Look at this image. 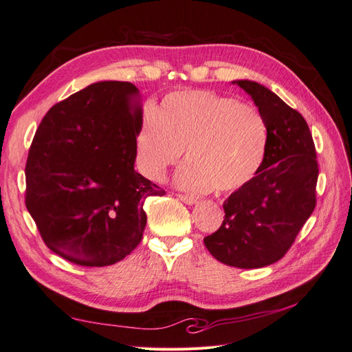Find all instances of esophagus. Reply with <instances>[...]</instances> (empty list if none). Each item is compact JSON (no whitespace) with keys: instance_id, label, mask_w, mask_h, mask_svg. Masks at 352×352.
<instances>
[{"instance_id":"obj_1","label":"esophagus","mask_w":352,"mask_h":352,"mask_svg":"<svg viewBox=\"0 0 352 352\" xmlns=\"http://www.w3.org/2000/svg\"><path fill=\"white\" fill-rule=\"evenodd\" d=\"M177 198H179L180 201H184L185 204H188V206H192V204H195V202H197V198H195V197L186 195V194H177Z\"/></svg>"}]
</instances>
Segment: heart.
I'll return each instance as SVG.
<instances>
[{
	"mask_svg": "<svg viewBox=\"0 0 352 352\" xmlns=\"http://www.w3.org/2000/svg\"><path fill=\"white\" fill-rule=\"evenodd\" d=\"M269 144L267 120L255 105L207 89L176 91L144 111L135 136L136 164L158 182L185 150L179 186L232 192L260 173Z\"/></svg>",
	"mask_w": 352,
	"mask_h": 352,
	"instance_id": "heart-1",
	"label": "heart"
}]
</instances>
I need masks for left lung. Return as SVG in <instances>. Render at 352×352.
I'll list each match as a JSON object with an SVG mask.
<instances>
[{
  "label": "left lung",
  "instance_id": "8db88e82",
  "mask_svg": "<svg viewBox=\"0 0 352 352\" xmlns=\"http://www.w3.org/2000/svg\"><path fill=\"white\" fill-rule=\"evenodd\" d=\"M264 114L270 131L265 162L251 184L225 202L221 226L204 238L210 254L238 269L279 261L316 207L318 163L304 117L252 80H235Z\"/></svg>",
  "mask_w": 352,
  "mask_h": 352
}]
</instances>
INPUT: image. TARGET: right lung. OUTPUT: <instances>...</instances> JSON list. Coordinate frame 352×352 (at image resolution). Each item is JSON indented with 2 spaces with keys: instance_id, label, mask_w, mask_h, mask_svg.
<instances>
[{
  "instance_id": "obj_1",
  "label": "right lung",
  "mask_w": 352,
  "mask_h": 352,
  "mask_svg": "<svg viewBox=\"0 0 352 352\" xmlns=\"http://www.w3.org/2000/svg\"><path fill=\"white\" fill-rule=\"evenodd\" d=\"M131 82H98L48 110L26 162V208L47 247L65 260L104 267L142 239L148 197L166 190L135 170L141 123Z\"/></svg>"
}]
</instances>
